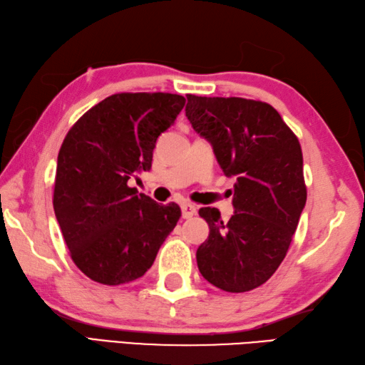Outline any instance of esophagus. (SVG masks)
Wrapping results in <instances>:
<instances>
[{"mask_svg": "<svg viewBox=\"0 0 365 365\" xmlns=\"http://www.w3.org/2000/svg\"><path fill=\"white\" fill-rule=\"evenodd\" d=\"M181 212H182V218H190L197 214V207L190 203H184L181 206Z\"/></svg>", "mask_w": 365, "mask_h": 365, "instance_id": "1", "label": "esophagus"}]
</instances>
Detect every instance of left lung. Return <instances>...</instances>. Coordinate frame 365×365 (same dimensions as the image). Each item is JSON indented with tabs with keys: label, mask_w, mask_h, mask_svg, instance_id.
Masks as SVG:
<instances>
[{
	"label": "left lung",
	"mask_w": 365,
	"mask_h": 365,
	"mask_svg": "<svg viewBox=\"0 0 365 365\" xmlns=\"http://www.w3.org/2000/svg\"><path fill=\"white\" fill-rule=\"evenodd\" d=\"M185 117L236 178L228 222L215 207L200 209L209 237L197 250L198 270L225 292H248L277 272L292 242L307 195L302 147L262 101L187 95Z\"/></svg>",
	"instance_id": "obj_1"
}]
</instances>
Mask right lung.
Wrapping results in <instances>:
<instances>
[{
    "label": "right lung",
    "instance_id": "1",
    "mask_svg": "<svg viewBox=\"0 0 365 365\" xmlns=\"http://www.w3.org/2000/svg\"><path fill=\"white\" fill-rule=\"evenodd\" d=\"M185 98L175 93H115L88 109L67 133L56 168L53 206L70 256L106 286L145 274L181 217L176 203L137 195L128 181L151 168L158 137Z\"/></svg>",
    "mask_w": 365,
    "mask_h": 365
}]
</instances>
